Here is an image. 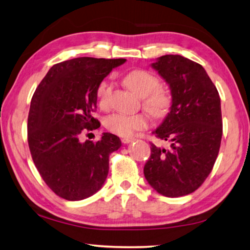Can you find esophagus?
<instances>
[{"instance_id":"obj_1","label":"esophagus","mask_w":250,"mask_h":250,"mask_svg":"<svg viewBox=\"0 0 250 250\" xmlns=\"http://www.w3.org/2000/svg\"><path fill=\"white\" fill-rule=\"evenodd\" d=\"M121 141H122V143H125V145H126V143L132 142L133 141V138H124V139H121Z\"/></svg>"}]
</instances>
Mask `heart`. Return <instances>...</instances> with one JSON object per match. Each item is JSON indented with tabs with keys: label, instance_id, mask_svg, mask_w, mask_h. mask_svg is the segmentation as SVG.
I'll use <instances>...</instances> for the list:
<instances>
[{
	"label": "heart",
	"instance_id": "obj_1",
	"mask_svg": "<svg viewBox=\"0 0 250 250\" xmlns=\"http://www.w3.org/2000/svg\"><path fill=\"white\" fill-rule=\"evenodd\" d=\"M125 86L140 97H146V109L154 117H164L171 107V96L168 92L159 87V79L145 69H134L125 77ZM111 86L103 82L97 90L98 103L101 108H107L109 104ZM149 125V118L143 113L128 115L124 112H115L104 119V126L110 132L120 137H130L135 131L143 130Z\"/></svg>",
	"mask_w": 250,
	"mask_h": 250
}]
</instances>
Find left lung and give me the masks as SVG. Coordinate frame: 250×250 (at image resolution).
Returning a JSON list of instances; mask_svg holds the SVG:
<instances>
[{"label":"left lung","instance_id":"obj_1","mask_svg":"<svg viewBox=\"0 0 250 250\" xmlns=\"http://www.w3.org/2000/svg\"><path fill=\"white\" fill-rule=\"evenodd\" d=\"M170 86V112L153 133L168 149L151 143L143 173L167 197L191 194L213 170L223 135L221 98L203 67L181 55H164L151 64Z\"/></svg>","mask_w":250,"mask_h":250}]
</instances>
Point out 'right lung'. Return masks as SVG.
<instances>
[{"label": "right lung", "mask_w": 250, "mask_h": 250, "mask_svg": "<svg viewBox=\"0 0 250 250\" xmlns=\"http://www.w3.org/2000/svg\"><path fill=\"white\" fill-rule=\"evenodd\" d=\"M125 59L78 57L54 65L34 92L27 140L34 164L48 188L67 201H80L103 188L109 155L121 146L112 133L99 141H80L83 130L100 126L92 117L97 90Z\"/></svg>", "instance_id": "add662e5"}]
</instances>
